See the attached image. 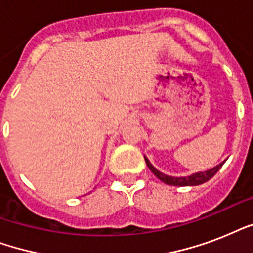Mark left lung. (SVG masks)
<instances>
[{"instance_id":"left-lung-1","label":"left lung","mask_w":253,"mask_h":253,"mask_svg":"<svg viewBox=\"0 0 253 253\" xmlns=\"http://www.w3.org/2000/svg\"><path fill=\"white\" fill-rule=\"evenodd\" d=\"M144 160H146L147 167L151 169V172L154 173L159 180L163 181L164 184L173 185V186H196V185L204 184V182L210 180L211 177H214V174H215V173L220 169V167L224 164V162L220 163V164H218V166L214 167V168L209 169V170L193 173V174H190V176L188 177H172V176H167V174H164V173L162 172H159L158 169L151 164L150 160H148L146 156H144Z\"/></svg>"}]
</instances>
